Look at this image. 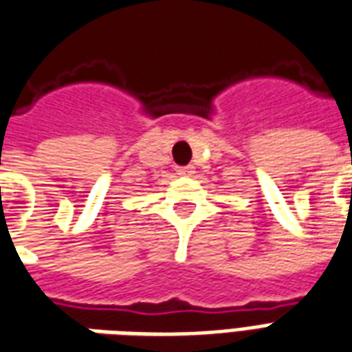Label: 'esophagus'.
<instances>
[{
  "label": "esophagus",
  "instance_id": "1",
  "mask_svg": "<svg viewBox=\"0 0 352 352\" xmlns=\"http://www.w3.org/2000/svg\"><path fill=\"white\" fill-rule=\"evenodd\" d=\"M177 171H179V175L188 177V175H192V173H194V166H183V168H179Z\"/></svg>",
  "mask_w": 352,
  "mask_h": 352
}]
</instances>
